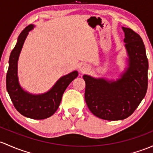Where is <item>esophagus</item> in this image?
Here are the masks:
<instances>
[{"label":"esophagus","mask_w":153,"mask_h":153,"mask_svg":"<svg viewBox=\"0 0 153 153\" xmlns=\"http://www.w3.org/2000/svg\"><path fill=\"white\" fill-rule=\"evenodd\" d=\"M80 70H81V71L82 72H85L86 70V67H81V68H80Z\"/></svg>","instance_id":"34e87169"}]
</instances>
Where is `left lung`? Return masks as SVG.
Here are the masks:
<instances>
[{"mask_svg": "<svg viewBox=\"0 0 153 153\" xmlns=\"http://www.w3.org/2000/svg\"><path fill=\"white\" fill-rule=\"evenodd\" d=\"M129 56V67L116 81L83 75L85 100L91 113L105 120H121L135 111L147 93L148 59L142 39L131 28L123 27Z\"/></svg>", "mask_w": 153, "mask_h": 153, "instance_id": "obj_1", "label": "left lung"}]
</instances>
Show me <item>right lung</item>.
I'll return each instance as SVG.
<instances>
[{
  "label": "right lung",
  "instance_id": "right-lung-1",
  "mask_svg": "<svg viewBox=\"0 0 153 153\" xmlns=\"http://www.w3.org/2000/svg\"><path fill=\"white\" fill-rule=\"evenodd\" d=\"M29 25L20 33L17 42L11 53L9 69L6 74V89L14 108L19 113L33 120H44L51 117L60 105L62 95L71 82L78 77L74 71L62 77L49 91L40 95H32L21 89L17 81V60L28 31L33 28Z\"/></svg>",
  "mask_w": 153,
  "mask_h": 153
}]
</instances>
